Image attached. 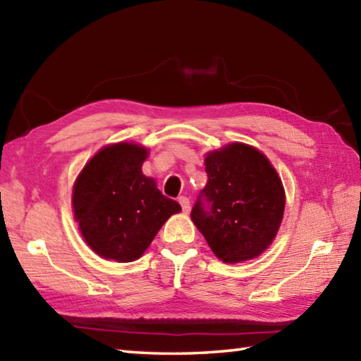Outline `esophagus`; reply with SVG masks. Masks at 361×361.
I'll list each match as a JSON object with an SVG mask.
<instances>
[{"label":"esophagus","mask_w":361,"mask_h":361,"mask_svg":"<svg viewBox=\"0 0 361 361\" xmlns=\"http://www.w3.org/2000/svg\"><path fill=\"white\" fill-rule=\"evenodd\" d=\"M178 202H180L181 208H183V212L188 214V212L190 211V202H189V198H188V197H180Z\"/></svg>","instance_id":"esophagus-1"}]
</instances>
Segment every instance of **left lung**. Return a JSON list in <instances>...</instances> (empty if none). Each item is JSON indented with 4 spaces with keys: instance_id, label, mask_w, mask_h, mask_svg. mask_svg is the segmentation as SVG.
I'll return each mask as SVG.
<instances>
[{
    "instance_id": "1",
    "label": "left lung",
    "mask_w": 361,
    "mask_h": 361,
    "mask_svg": "<svg viewBox=\"0 0 361 361\" xmlns=\"http://www.w3.org/2000/svg\"><path fill=\"white\" fill-rule=\"evenodd\" d=\"M208 183L190 219L220 260L243 262L274 239L283 216L282 181L264 153L234 142L204 159Z\"/></svg>"
}]
</instances>
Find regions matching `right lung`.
Here are the masks:
<instances>
[{"label":"right lung","mask_w":361,"mask_h":361,"mask_svg":"<svg viewBox=\"0 0 361 361\" xmlns=\"http://www.w3.org/2000/svg\"><path fill=\"white\" fill-rule=\"evenodd\" d=\"M147 149L119 142L97 152L73 190L74 217L83 239L105 259L142 256L166 220L181 211L141 171Z\"/></svg>","instance_id":"1"}]
</instances>
